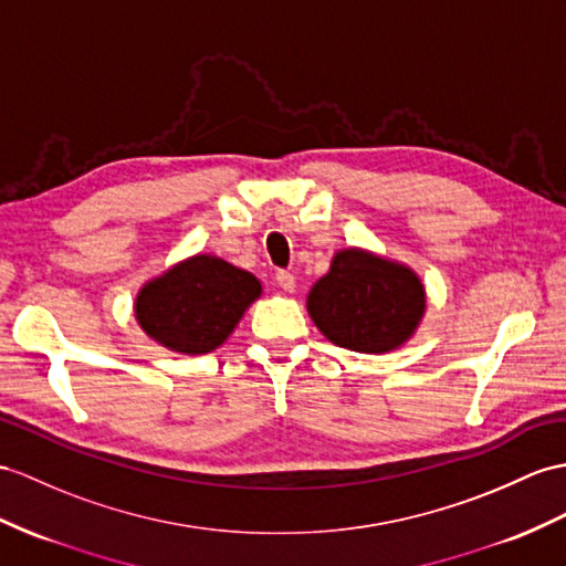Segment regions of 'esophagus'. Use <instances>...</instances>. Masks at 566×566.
<instances>
[{
    "label": "esophagus",
    "instance_id": "1",
    "mask_svg": "<svg viewBox=\"0 0 566 566\" xmlns=\"http://www.w3.org/2000/svg\"><path fill=\"white\" fill-rule=\"evenodd\" d=\"M275 283H279L285 293H295L297 281H295V275L291 271H279V273H275Z\"/></svg>",
    "mask_w": 566,
    "mask_h": 566
}]
</instances>
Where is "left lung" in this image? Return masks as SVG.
Wrapping results in <instances>:
<instances>
[{"label":"left lung","mask_w":566,"mask_h":566,"mask_svg":"<svg viewBox=\"0 0 566 566\" xmlns=\"http://www.w3.org/2000/svg\"><path fill=\"white\" fill-rule=\"evenodd\" d=\"M307 312L340 348L381 355L403 348L427 312L420 275L403 261L365 247H346L312 285Z\"/></svg>","instance_id":"1"}]
</instances>
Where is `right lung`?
I'll return each mask as SVG.
<instances>
[{
	"mask_svg": "<svg viewBox=\"0 0 566 566\" xmlns=\"http://www.w3.org/2000/svg\"><path fill=\"white\" fill-rule=\"evenodd\" d=\"M259 297L256 275L199 252L148 279L136 293L134 316L165 350L203 355L223 346Z\"/></svg>",
	"mask_w": 566,
	"mask_h": 566,
	"instance_id": "obj_1",
	"label": "right lung"
}]
</instances>
